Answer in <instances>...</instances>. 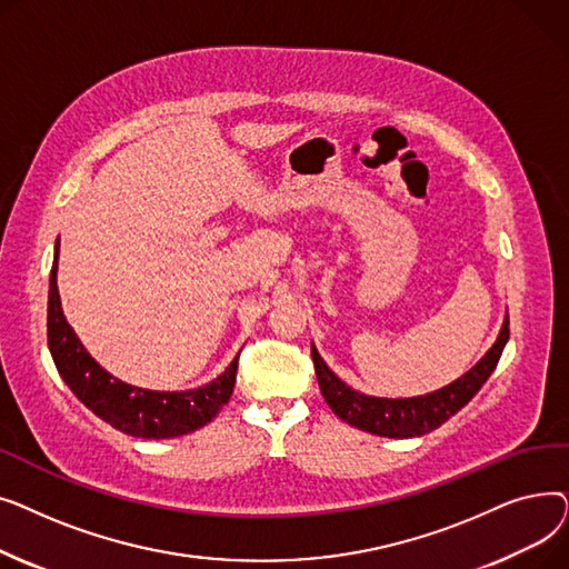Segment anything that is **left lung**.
I'll use <instances>...</instances> for the list:
<instances>
[{
  "mask_svg": "<svg viewBox=\"0 0 569 569\" xmlns=\"http://www.w3.org/2000/svg\"><path fill=\"white\" fill-rule=\"evenodd\" d=\"M507 339H510V318L505 316L493 346L477 360V365H472L455 382L440 387V390L408 399H387L357 392L325 365L313 343L311 357L320 392L327 406H330L343 422H348L355 429L369 431L373 436L415 438L445 425L455 412H459L477 392H480V387L493 373Z\"/></svg>",
  "mask_w": 569,
  "mask_h": 569,
  "instance_id": "8db88e82",
  "label": "left lung"
}]
</instances>
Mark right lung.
I'll return each instance as SVG.
<instances>
[{"label": "right lung", "instance_id": "add662e5", "mask_svg": "<svg viewBox=\"0 0 569 569\" xmlns=\"http://www.w3.org/2000/svg\"><path fill=\"white\" fill-rule=\"evenodd\" d=\"M57 260L59 239L54 242L48 290V348L69 390L103 422L136 438H177L212 422L232 395L237 357L221 376L196 387V390L159 392L114 378L87 352L73 327L67 322L57 290Z\"/></svg>", "mask_w": 569, "mask_h": 569}]
</instances>
